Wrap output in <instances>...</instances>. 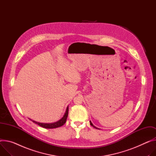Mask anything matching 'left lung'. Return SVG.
I'll return each instance as SVG.
<instances>
[{
    "label": "left lung",
    "instance_id": "1",
    "mask_svg": "<svg viewBox=\"0 0 156 156\" xmlns=\"http://www.w3.org/2000/svg\"><path fill=\"white\" fill-rule=\"evenodd\" d=\"M90 125H91V126H92V127H94V128H95V129H99V128H98V127H95V126H94V125H93V124H92V122H90Z\"/></svg>",
    "mask_w": 156,
    "mask_h": 156
}]
</instances>
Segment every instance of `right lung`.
Returning a JSON list of instances; mask_svg holds the SVG:
<instances>
[{
  "label": "right lung",
  "instance_id": "obj_1",
  "mask_svg": "<svg viewBox=\"0 0 156 156\" xmlns=\"http://www.w3.org/2000/svg\"><path fill=\"white\" fill-rule=\"evenodd\" d=\"M69 111V107L67 106V109H66V112L64 115V116L59 120V121L55 122H53V123H41V122H36V121H31L34 122L35 124H38L39 126L44 127V128H45V129H54V128H57V127H61L62 126H63L66 122V120H67V116H68V112Z\"/></svg>",
  "mask_w": 156,
  "mask_h": 156
}]
</instances>
